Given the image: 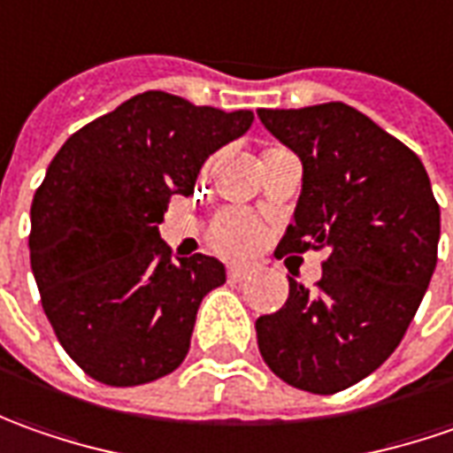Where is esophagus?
<instances>
[{
    "instance_id": "1",
    "label": "esophagus",
    "mask_w": 453,
    "mask_h": 453,
    "mask_svg": "<svg viewBox=\"0 0 453 453\" xmlns=\"http://www.w3.org/2000/svg\"><path fill=\"white\" fill-rule=\"evenodd\" d=\"M256 273V268L253 265H242V263H233V265H227V278L230 280H242V278H248V275Z\"/></svg>"
}]
</instances>
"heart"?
<instances>
[{
  "label": "heart",
  "mask_w": 453,
  "mask_h": 453,
  "mask_svg": "<svg viewBox=\"0 0 453 453\" xmlns=\"http://www.w3.org/2000/svg\"><path fill=\"white\" fill-rule=\"evenodd\" d=\"M208 242L220 256H248L260 242V227H257L256 218L250 212L241 211V208H226L211 220Z\"/></svg>",
  "instance_id": "b5f03b06"
}]
</instances>
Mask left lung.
<instances>
[{"label":"left lung","mask_w":453,"mask_h":453,"mask_svg":"<svg viewBox=\"0 0 453 453\" xmlns=\"http://www.w3.org/2000/svg\"><path fill=\"white\" fill-rule=\"evenodd\" d=\"M303 163L296 223L280 256L328 250L313 288L288 278V301L256 320L278 379L338 394L396 351L436 268L441 212L416 152L343 102L257 110Z\"/></svg>","instance_id":"obj_1"}]
</instances>
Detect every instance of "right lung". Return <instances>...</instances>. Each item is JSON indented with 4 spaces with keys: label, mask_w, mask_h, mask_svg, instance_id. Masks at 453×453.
<instances>
[{
    "label": "right lung",
    "mask_w": 453,
    "mask_h": 453,
    "mask_svg": "<svg viewBox=\"0 0 453 453\" xmlns=\"http://www.w3.org/2000/svg\"><path fill=\"white\" fill-rule=\"evenodd\" d=\"M250 122V110L150 89L77 130L50 163L32 200V273L57 341L95 381L150 383L188 356L200 301L226 268L203 253L173 260L157 226Z\"/></svg>",
    "instance_id": "obj_1"
}]
</instances>
